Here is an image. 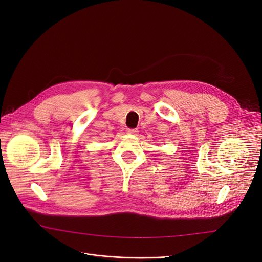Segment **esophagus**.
<instances>
[{"label":"esophagus","instance_id":"1","mask_svg":"<svg viewBox=\"0 0 262 262\" xmlns=\"http://www.w3.org/2000/svg\"><path fill=\"white\" fill-rule=\"evenodd\" d=\"M126 132H128L129 134H137L139 131L137 129H128V131Z\"/></svg>","mask_w":262,"mask_h":262}]
</instances>
